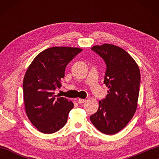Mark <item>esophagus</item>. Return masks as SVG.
<instances>
[{
	"mask_svg": "<svg viewBox=\"0 0 159 159\" xmlns=\"http://www.w3.org/2000/svg\"><path fill=\"white\" fill-rule=\"evenodd\" d=\"M85 102V99H79L78 100V102L79 104H83Z\"/></svg>",
	"mask_w": 159,
	"mask_h": 159,
	"instance_id": "1",
	"label": "esophagus"
}]
</instances>
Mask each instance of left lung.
Masks as SVG:
<instances>
[{
  "label": "left lung",
  "instance_id": "8db88e82",
  "mask_svg": "<svg viewBox=\"0 0 159 159\" xmlns=\"http://www.w3.org/2000/svg\"><path fill=\"white\" fill-rule=\"evenodd\" d=\"M92 50L106 64L104 83L109 91L90 120L101 133L113 134L126 126L136 111L141 83L139 68L133 57L117 46L104 43Z\"/></svg>",
  "mask_w": 159,
  "mask_h": 159
}]
</instances>
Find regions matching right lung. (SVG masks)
Instances as JSON below:
<instances>
[{"instance_id":"add662e5","label":"right lung","mask_w":159,"mask_h":159,"mask_svg":"<svg viewBox=\"0 0 159 159\" xmlns=\"http://www.w3.org/2000/svg\"><path fill=\"white\" fill-rule=\"evenodd\" d=\"M82 51L71 47H52L40 52L26 70L23 80L26 113L33 126L51 134L65 126L74 104L55 95L61 86L67 64Z\"/></svg>"}]
</instances>
